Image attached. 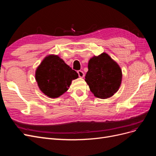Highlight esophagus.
I'll return each instance as SVG.
<instances>
[{"mask_svg": "<svg viewBox=\"0 0 156 156\" xmlns=\"http://www.w3.org/2000/svg\"><path fill=\"white\" fill-rule=\"evenodd\" d=\"M77 73H78V75H79V76L80 77H84V73H83V71H81V70H79V71H77Z\"/></svg>", "mask_w": 156, "mask_h": 156, "instance_id": "34e87169", "label": "esophagus"}]
</instances>
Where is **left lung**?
I'll return each mask as SVG.
<instances>
[{
	"label": "left lung",
	"instance_id": "8db88e82",
	"mask_svg": "<svg viewBox=\"0 0 156 156\" xmlns=\"http://www.w3.org/2000/svg\"><path fill=\"white\" fill-rule=\"evenodd\" d=\"M85 81L94 96L106 99L119 90L122 82V70L105 53L90 59Z\"/></svg>",
	"mask_w": 156,
	"mask_h": 156
}]
</instances>
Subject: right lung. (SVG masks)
<instances>
[{
	"label": "right lung",
	"instance_id": "add662e5",
	"mask_svg": "<svg viewBox=\"0 0 156 156\" xmlns=\"http://www.w3.org/2000/svg\"><path fill=\"white\" fill-rule=\"evenodd\" d=\"M35 77L40 90L51 98H56L66 92L78 73L58 56L50 55L42 60L36 70Z\"/></svg>",
	"mask_w": 156,
	"mask_h": 156
}]
</instances>
